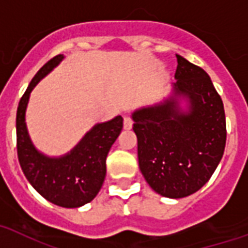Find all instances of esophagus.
Here are the masks:
<instances>
[{"label": "esophagus", "mask_w": 248, "mask_h": 248, "mask_svg": "<svg viewBox=\"0 0 248 248\" xmlns=\"http://www.w3.org/2000/svg\"><path fill=\"white\" fill-rule=\"evenodd\" d=\"M132 126H133V122H132V119H130L128 115H125V116H124V129L128 130V129H130Z\"/></svg>", "instance_id": "1"}]
</instances>
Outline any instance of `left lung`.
<instances>
[{"instance_id": "obj_1", "label": "left lung", "mask_w": 248, "mask_h": 248, "mask_svg": "<svg viewBox=\"0 0 248 248\" xmlns=\"http://www.w3.org/2000/svg\"><path fill=\"white\" fill-rule=\"evenodd\" d=\"M176 58L170 95L132 112L141 173L155 193L172 199L191 195L210 180L226 142L224 105L210 76Z\"/></svg>"}]
</instances>
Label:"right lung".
I'll return each mask as SVG.
<instances>
[{"mask_svg": "<svg viewBox=\"0 0 248 248\" xmlns=\"http://www.w3.org/2000/svg\"><path fill=\"white\" fill-rule=\"evenodd\" d=\"M64 59L59 54L34 75L16 111V149L24 176L40 195L53 204L78 208L93 201L106 177V158L123 129V118L98 123L74 149L61 156H49L36 149L26 123L31 92Z\"/></svg>", "mask_w": 248, "mask_h": 248, "instance_id": "obj_1", "label": "right lung"}]
</instances>
